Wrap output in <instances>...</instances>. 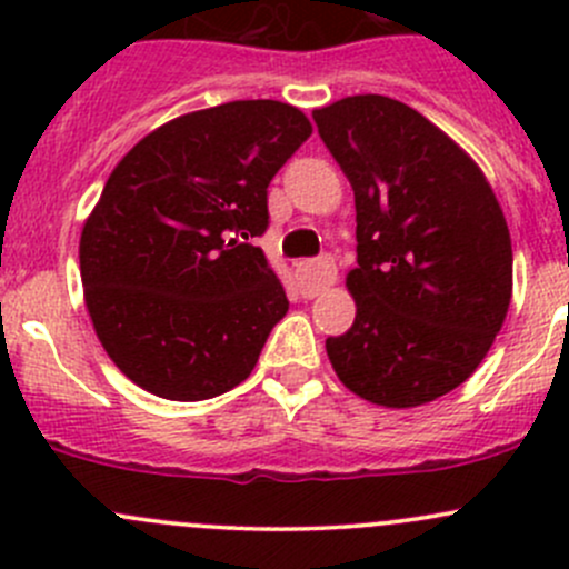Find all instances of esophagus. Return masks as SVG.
Segmentation results:
<instances>
[{"instance_id":"esophagus-1","label":"esophagus","mask_w":569,"mask_h":569,"mask_svg":"<svg viewBox=\"0 0 569 569\" xmlns=\"http://www.w3.org/2000/svg\"><path fill=\"white\" fill-rule=\"evenodd\" d=\"M338 269L330 258H319V261H311L306 267V295H319L327 286L336 283Z\"/></svg>"}]
</instances>
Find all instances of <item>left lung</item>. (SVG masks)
Here are the masks:
<instances>
[{"mask_svg":"<svg viewBox=\"0 0 569 569\" xmlns=\"http://www.w3.org/2000/svg\"><path fill=\"white\" fill-rule=\"evenodd\" d=\"M358 211L355 325L327 338L338 380L382 407L462 386L512 300V239L479 164L432 120L388 96L313 109Z\"/></svg>","mask_w":569,"mask_h":569,"instance_id":"left-lung-1","label":"left lung"}]
</instances>
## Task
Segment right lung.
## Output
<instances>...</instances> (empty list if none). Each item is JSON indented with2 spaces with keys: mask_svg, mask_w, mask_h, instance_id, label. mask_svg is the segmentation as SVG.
<instances>
[{
  "mask_svg": "<svg viewBox=\"0 0 569 569\" xmlns=\"http://www.w3.org/2000/svg\"><path fill=\"white\" fill-rule=\"evenodd\" d=\"M283 101H228L168 120L109 173L79 239L84 306L112 363L173 401L248 380L289 311L250 239L267 187L311 137Z\"/></svg>",
  "mask_w": 569,
  "mask_h": 569,
  "instance_id": "right-lung-1",
  "label": "right lung"
}]
</instances>
